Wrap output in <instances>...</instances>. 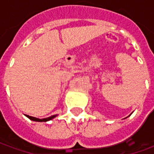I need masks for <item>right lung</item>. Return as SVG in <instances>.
<instances>
[{
	"label": "right lung",
	"mask_w": 154,
	"mask_h": 154,
	"mask_svg": "<svg viewBox=\"0 0 154 154\" xmlns=\"http://www.w3.org/2000/svg\"><path fill=\"white\" fill-rule=\"evenodd\" d=\"M25 116H27L29 119H31V120H34V121H38V122H42V121H48V120H50L52 119L53 118H54L56 116H50V117H48V118H45V119H38V118H35V117H33V116H29L28 115H25Z\"/></svg>",
	"instance_id": "1"
}]
</instances>
